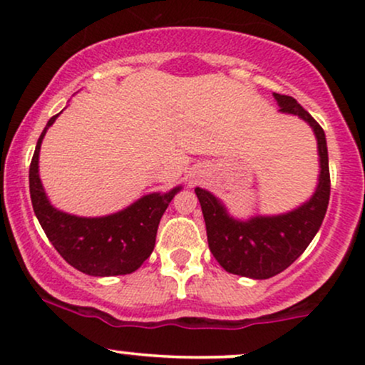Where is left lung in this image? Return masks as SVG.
I'll return each instance as SVG.
<instances>
[{"mask_svg": "<svg viewBox=\"0 0 365 365\" xmlns=\"http://www.w3.org/2000/svg\"><path fill=\"white\" fill-rule=\"evenodd\" d=\"M273 96L279 113L299 116L316 135L319 177L311 199L282 215H255L238 220L230 215L215 194L206 188H195L212 255L225 271L252 279H267L295 262L319 232L329 202V163L324 130L290 96L276 92Z\"/></svg>", "mask_w": 365, "mask_h": 365, "instance_id": "obj_1", "label": "left lung"}]
</instances>
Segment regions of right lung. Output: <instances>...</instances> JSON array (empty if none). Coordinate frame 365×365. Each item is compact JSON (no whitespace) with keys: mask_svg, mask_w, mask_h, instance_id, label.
<instances>
[{"mask_svg":"<svg viewBox=\"0 0 365 365\" xmlns=\"http://www.w3.org/2000/svg\"><path fill=\"white\" fill-rule=\"evenodd\" d=\"M56 118L58 115L53 116L41 133L29 170V188L37 220L58 254L81 273L101 278L133 273L154 250L159 221L182 185L165 194L142 195L121 211L106 216L86 217L60 211L48 199L39 177L41 144Z\"/></svg>","mask_w":365,"mask_h":365,"instance_id":"add662e5","label":"right lung"}]
</instances>
